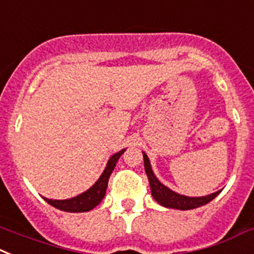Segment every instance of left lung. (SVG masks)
Listing matches in <instances>:
<instances>
[{"mask_svg": "<svg viewBox=\"0 0 254 254\" xmlns=\"http://www.w3.org/2000/svg\"><path fill=\"white\" fill-rule=\"evenodd\" d=\"M143 158H144V170L145 174L148 176V182L151 185V193L153 198L157 200L161 206L167 207V208H175V209H193L198 208L200 206H204L208 202L213 199L216 195H219L220 191H215L212 194H208L206 197H187V195H182V194L176 193V191L171 190L167 187H165L160 180L156 178V175L152 171L151 164H149V158L147 157V154L143 152Z\"/></svg>", "mask_w": 254, "mask_h": 254, "instance_id": "left-lung-1", "label": "left lung"}]
</instances>
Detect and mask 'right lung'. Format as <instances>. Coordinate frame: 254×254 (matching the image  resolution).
I'll list each match as a JSON object with an SVG mask.
<instances>
[{
    "instance_id": "1",
    "label": "right lung",
    "mask_w": 254,
    "mask_h": 254,
    "mask_svg": "<svg viewBox=\"0 0 254 254\" xmlns=\"http://www.w3.org/2000/svg\"><path fill=\"white\" fill-rule=\"evenodd\" d=\"M124 151L125 149H121L120 152L111 156V158H110L107 165H106V169L103 170L102 175L100 176V179L97 180L96 184L92 185L84 193L79 194V195H76L74 198H70V199L59 200L48 199V198H43V199L47 203H50L51 206H54L55 208L65 211V212H87V211L93 209L97 204H100V202L105 197L110 175L114 171L115 166H116V162H118L121 154L124 153Z\"/></svg>"
}]
</instances>
